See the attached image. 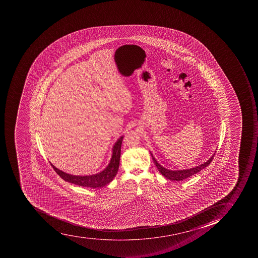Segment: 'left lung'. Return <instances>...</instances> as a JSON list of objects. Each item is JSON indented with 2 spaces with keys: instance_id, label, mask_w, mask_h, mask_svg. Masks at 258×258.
Returning <instances> with one entry per match:
<instances>
[{
  "instance_id": "8db88e82",
  "label": "left lung",
  "mask_w": 258,
  "mask_h": 258,
  "mask_svg": "<svg viewBox=\"0 0 258 258\" xmlns=\"http://www.w3.org/2000/svg\"><path fill=\"white\" fill-rule=\"evenodd\" d=\"M151 156H152V160L154 161L155 164H156V168H158L159 172L164 176L165 178L170 180V181H183L185 179L188 178V177L193 176V175L196 174L197 173H199L200 171L203 170L206 167L208 166L211 164V161L213 160L214 156H215V153L213 156H211L209 160L206 161L205 163H203V164H200L199 166L195 167V168H187V169H182V170H170L168 168H165L163 167L161 164H159L157 162V160L155 159L153 155L152 154V152H150Z\"/></svg>"
}]
</instances>
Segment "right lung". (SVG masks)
Segmentation results:
<instances>
[{
    "instance_id": "add662e5",
    "label": "right lung",
    "mask_w": 258,
    "mask_h": 258,
    "mask_svg": "<svg viewBox=\"0 0 258 258\" xmlns=\"http://www.w3.org/2000/svg\"><path fill=\"white\" fill-rule=\"evenodd\" d=\"M122 138L123 136H121L114 143V146L112 148V156L110 163L108 164L106 168H104L103 170L101 171L100 173L93 175H86V176H79V175L77 176V175L65 173L63 171L54 166L52 164H51V166L56 172L57 174L68 182L73 183L80 186L90 187V188H101L105 186L114 180L116 174L118 173Z\"/></svg>"
}]
</instances>
